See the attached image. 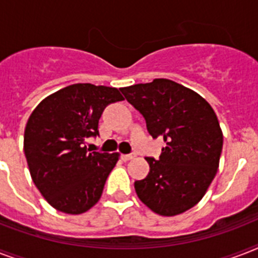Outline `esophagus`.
I'll return each instance as SVG.
<instances>
[{
    "instance_id": "1",
    "label": "esophagus",
    "mask_w": 258,
    "mask_h": 258,
    "mask_svg": "<svg viewBox=\"0 0 258 258\" xmlns=\"http://www.w3.org/2000/svg\"><path fill=\"white\" fill-rule=\"evenodd\" d=\"M135 157H137V153H130L121 155V159H123V161H131V159H134Z\"/></svg>"
}]
</instances>
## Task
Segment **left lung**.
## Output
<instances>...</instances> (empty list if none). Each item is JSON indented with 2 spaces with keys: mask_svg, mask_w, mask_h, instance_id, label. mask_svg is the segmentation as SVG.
<instances>
[{
  "mask_svg": "<svg viewBox=\"0 0 258 258\" xmlns=\"http://www.w3.org/2000/svg\"><path fill=\"white\" fill-rule=\"evenodd\" d=\"M120 91L145 117L150 135L166 142L158 159L146 158L147 176L135 180L139 200L166 217L196 206L220 163L224 137L216 112L198 93L167 79Z\"/></svg>",
  "mask_w": 258,
  "mask_h": 258,
  "instance_id": "1",
  "label": "left lung"
}]
</instances>
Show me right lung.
<instances>
[{
    "instance_id": "obj_1",
    "label": "right lung",
    "mask_w": 258,
    "mask_h": 258,
    "mask_svg": "<svg viewBox=\"0 0 258 258\" xmlns=\"http://www.w3.org/2000/svg\"><path fill=\"white\" fill-rule=\"evenodd\" d=\"M123 100L116 88L79 83L50 95L34 108L24 134V153L36 187L50 206L82 214L100 200L119 154L87 149L99 135L107 105Z\"/></svg>"
}]
</instances>
